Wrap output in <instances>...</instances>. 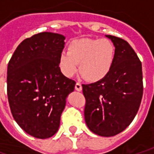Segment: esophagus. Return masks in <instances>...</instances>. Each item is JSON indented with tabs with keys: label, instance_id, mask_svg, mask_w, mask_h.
<instances>
[{
	"label": "esophagus",
	"instance_id": "34e87169",
	"mask_svg": "<svg viewBox=\"0 0 154 154\" xmlns=\"http://www.w3.org/2000/svg\"><path fill=\"white\" fill-rule=\"evenodd\" d=\"M75 89H76L77 91H82V85H81V83L77 82V83H76V85H75Z\"/></svg>",
	"mask_w": 154,
	"mask_h": 154
}]
</instances>
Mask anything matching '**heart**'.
Listing matches in <instances>:
<instances>
[{
	"label": "heart",
	"instance_id": "heart-1",
	"mask_svg": "<svg viewBox=\"0 0 154 154\" xmlns=\"http://www.w3.org/2000/svg\"><path fill=\"white\" fill-rule=\"evenodd\" d=\"M116 56L114 44L107 39L82 38L72 42L68 52L60 55L59 66L68 77L74 76L79 69L85 80L95 82L107 76Z\"/></svg>",
	"mask_w": 154,
	"mask_h": 154
}]
</instances>
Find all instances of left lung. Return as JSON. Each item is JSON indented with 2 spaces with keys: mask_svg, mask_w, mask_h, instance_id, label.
Returning a JSON list of instances; mask_svg holds the SVG:
<instances>
[{
  "mask_svg": "<svg viewBox=\"0 0 154 154\" xmlns=\"http://www.w3.org/2000/svg\"><path fill=\"white\" fill-rule=\"evenodd\" d=\"M113 42V66L102 80L82 84L84 118L93 133L113 136L125 130L140 107L143 94L142 67L134 49L124 39L106 35Z\"/></svg>",
  "mask_w": 154,
  "mask_h": 154,
  "instance_id": "obj_1",
  "label": "left lung"
}]
</instances>
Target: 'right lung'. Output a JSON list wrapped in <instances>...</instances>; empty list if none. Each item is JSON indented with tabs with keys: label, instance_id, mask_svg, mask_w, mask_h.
Returning a JSON list of instances; mask_svg holds the SVG:
<instances>
[{
	"label": "right lung",
	"instance_id": "1",
	"mask_svg": "<svg viewBox=\"0 0 154 154\" xmlns=\"http://www.w3.org/2000/svg\"><path fill=\"white\" fill-rule=\"evenodd\" d=\"M66 37L42 32L24 40L8 66V98L13 117L22 130L39 139L59 130L68 94L76 82L59 66Z\"/></svg>",
	"mask_w": 154,
	"mask_h": 154
}]
</instances>
